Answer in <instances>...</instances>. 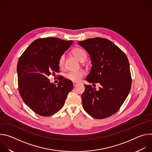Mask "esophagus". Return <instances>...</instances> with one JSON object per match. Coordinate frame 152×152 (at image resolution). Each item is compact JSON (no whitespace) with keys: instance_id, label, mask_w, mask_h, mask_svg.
Listing matches in <instances>:
<instances>
[{"instance_id":"34e87169","label":"esophagus","mask_w":152,"mask_h":152,"mask_svg":"<svg viewBox=\"0 0 152 152\" xmlns=\"http://www.w3.org/2000/svg\"><path fill=\"white\" fill-rule=\"evenodd\" d=\"M73 86H76V85H78V83H77V82H73Z\"/></svg>"}]
</instances>
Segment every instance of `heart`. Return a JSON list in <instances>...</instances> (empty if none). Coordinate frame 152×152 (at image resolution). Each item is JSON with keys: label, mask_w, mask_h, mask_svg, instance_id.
<instances>
[{"label": "heart", "mask_w": 152, "mask_h": 152, "mask_svg": "<svg viewBox=\"0 0 152 152\" xmlns=\"http://www.w3.org/2000/svg\"><path fill=\"white\" fill-rule=\"evenodd\" d=\"M73 54L79 60L80 62L83 61L86 58V52L82 49L76 48L74 49L72 51ZM64 62H65V54H62L58 61V66L60 69H62L64 67ZM85 75V72L83 70H79L77 72H69L66 75V77L72 82H79L82 77Z\"/></svg>", "instance_id": "obj_1"}]
</instances>
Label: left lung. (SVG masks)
Masks as SVG:
<instances>
[{"label": "left lung", "instance_id": "1", "mask_svg": "<svg viewBox=\"0 0 152 152\" xmlns=\"http://www.w3.org/2000/svg\"><path fill=\"white\" fill-rule=\"evenodd\" d=\"M91 58L92 67L86 80L99 83L96 90L84 85V110L93 118L103 119L116 113L131 88L132 78L126 54L109 39L96 37L78 42Z\"/></svg>", "mask_w": 152, "mask_h": 152}]
</instances>
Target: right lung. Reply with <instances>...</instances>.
Here are the masks:
<instances>
[{"mask_svg":"<svg viewBox=\"0 0 152 152\" xmlns=\"http://www.w3.org/2000/svg\"><path fill=\"white\" fill-rule=\"evenodd\" d=\"M73 41L58 38L34 41L20 57L17 67L20 94L36 114L50 116L59 111L73 87L71 80L62 79L58 85L48 76L59 72L58 61Z\"/></svg>","mask_w":152,"mask_h":152,"instance_id":"1","label":"right lung"}]
</instances>
